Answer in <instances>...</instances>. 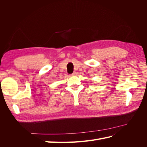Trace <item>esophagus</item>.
Wrapping results in <instances>:
<instances>
[{
  "instance_id": "34e87169",
  "label": "esophagus",
  "mask_w": 147,
  "mask_h": 147,
  "mask_svg": "<svg viewBox=\"0 0 147 147\" xmlns=\"http://www.w3.org/2000/svg\"><path fill=\"white\" fill-rule=\"evenodd\" d=\"M72 75H76V72H74Z\"/></svg>"
}]
</instances>
